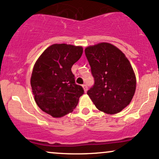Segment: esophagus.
<instances>
[{
  "label": "esophagus",
  "instance_id": "obj_1",
  "mask_svg": "<svg viewBox=\"0 0 159 159\" xmlns=\"http://www.w3.org/2000/svg\"><path fill=\"white\" fill-rule=\"evenodd\" d=\"M82 87H83L84 90V92H85V93H87V90H88V87H87V84H83V85H82Z\"/></svg>",
  "mask_w": 159,
  "mask_h": 159
}]
</instances>
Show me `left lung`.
I'll return each instance as SVG.
<instances>
[{"instance_id": "left-lung-1", "label": "left lung", "mask_w": 159, "mask_h": 159, "mask_svg": "<svg viewBox=\"0 0 159 159\" xmlns=\"http://www.w3.org/2000/svg\"><path fill=\"white\" fill-rule=\"evenodd\" d=\"M94 85L87 95L99 111L117 114L132 101L136 78L130 62L119 48L107 43L85 48Z\"/></svg>"}]
</instances>
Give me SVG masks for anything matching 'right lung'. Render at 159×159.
I'll use <instances>...</instances> for the list:
<instances>
[{"mask_svg": "<svg viewBox=\"0 0 159 159\" xmlns=\"http://www.w3.org/2000/svg\"><path fill=\"white\" fill-rule=\"evenodd\" d=\"M81 46L54 44L36 61L30 78L36 103L53 117H61L73 111L84 93L75 84L71 68L81 58Z\"/></svg>", "mask_w": 159, "mask_h": 159, "instance_id": "right-lung-1", "label": "right lung"}]
</instances>
